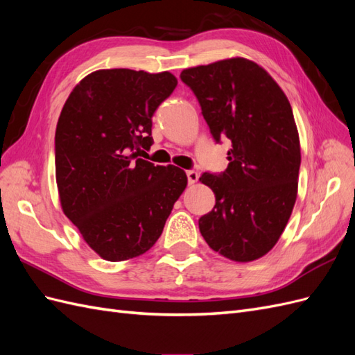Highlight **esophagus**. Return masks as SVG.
Returning <instances> with one entry per match:
<instances>
[{"label":"esophagus","instance_id":"obj_1","mask_svg":"<svg viewBox=\"0 0 355 355\" xmlns=\"http://www.w3.org/2000/svg\"><path fill=\"white\" fill-rule=\"evenodd\" d=\"M187 178H188V184H196L198 180V173L196 170H187Z\"/></svg>","mask_w":355,"mask_h":355}]
</instances>
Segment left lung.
<instances>
[{"mask_svg": "<svg viewBox=\"0 0 355 355\" xmlns=\"http://www.w3.org/2000/svg\"><path fill=\"white\" fill-rule=\"evenodd\" d=\"M196 94L214 142L230 139V164L200 180L216 197L198 219L214 252L250 262L270 252L292 214L300 167V145L286 94L254 62L227 59L182 71Z\"/></svg>", "mask_w": 355, "mask_h": 355, "instance_id": "left-lung-1", "label": "left lung"}]
</instances>
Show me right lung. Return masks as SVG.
Returning a JSON list of instances; mask_svg holds the SVG:
<instances>
[{
	"label": "right lung",
	"mask_w": 355,
	"mask_h": 355,
	"mask_svg": "<svg viewBox=\"0 0 355 355\" xmlns=\"http://www.w3.org/2000/svg\"><path fill=\"white\" fill-rule=\"evenodd\" d=\"M176 85L170 72L102 69L63 105L55 136L60 204L106 261L151 249L187 187L184 170L139 158L154 144V112Z\"/></svg>",
	"instance_id": "obj_1"
}]
</instances>
